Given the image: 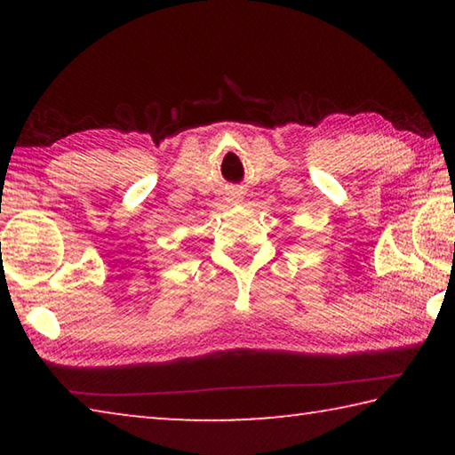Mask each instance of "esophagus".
<instances>
[{
  "label": "esophagus",
  "instance_id": "esophagus-1",
  "mask_svg": "<svg viewBox=\"0 0 455 455\" xmlns=\"http://www.w3.org/2000/svg\"><path fill=\"white\" fill-rule=\"evenodd\" d=\"M230 200H233V203H241V196H233Z\"/></svg>",
  "mask_w": 455,
  "mask_h": 455
}]
</instances>
